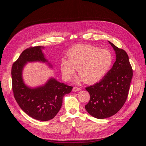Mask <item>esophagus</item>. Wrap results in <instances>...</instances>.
Returning a JSON list of instances; mask_svg holds the SVG:
<instances>
[{
    "label": "esophagus",
    "instance_id": "esophagus-1",
    "mask_svg": "<svg viewBox=\"0 0 146 146\" xmlns=\"http://www.w3.org/2000/svg\"><path fill=\"white\" fill-rule=\"evenodd\" d=\"M81 90V89L79 88H78V87L74 86V87H73V92H77V91H79V90Z\"/></svg>",
    "mask_w": 146,
    "mask_h": 146
}]
</instances>
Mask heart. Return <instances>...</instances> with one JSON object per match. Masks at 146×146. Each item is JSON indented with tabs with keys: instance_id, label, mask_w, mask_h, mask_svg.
Instances as JSON below:
<instances>
[{
	"instance_id": "heart-1",
	"label": "heart",
	"mask_w": 146,
	"mask_h": 146,
	"mask_svg": "<svg viewBox=\"0 0 146 146\" xmlns=\"http://www.w3.org/2000/svg\"><path fill=\"white\" fill-rule=\"evenodd\" d=\"M67 56V60L61 61V73L66 80H70L77 69L80 76L77 83L99 82L109 71L113 61L110 51L90 45H76L68 51Z\"/></svg>"
}]
</instances>
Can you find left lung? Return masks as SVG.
<instances>
[{
  "mask_svg": "<svg viewBox=\"0 0 146 146\" xmlns=\"http://www.w3.org/2000/svg\"><path fill=\"white\" fill-rule=\"evenodd\" d=\"M108 42L115 51L116 61L100 82L86 88L90 99L85 109L98 119L110 117L121 110L127 100L133 77L127 52Z\"/></svg>",
  "mask_w": 146,
  "mask_h": 146,
  "instance_id": "obj_1",
  "label": "left lung"
}]
</instances>
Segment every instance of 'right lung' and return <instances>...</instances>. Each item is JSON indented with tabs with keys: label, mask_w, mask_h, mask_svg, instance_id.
Wrapping results in <instances>:
<instances>
[{
	"label": "right lung",
	"mask_w": 146,
	"mask_h": 146,
	"mask_svg": "<svg viewBox=\"0 0 146 146\" xmlns=\"http://www.w3.org/2000/svg\"><path fill=\"white\" fill-rule=\"evenodd\" d=\"M42 46L30 47L23 51L12 67V90L15 100L22 111L33 118L48 121L60 111L63 98L71 92L72 86L51 78L44 85L35 88L28 86L22 78V71L28 62L46 63L52 66L45 58Z\"/></svg>",
	"instance_id": "obj_1"
}]
</instances>
